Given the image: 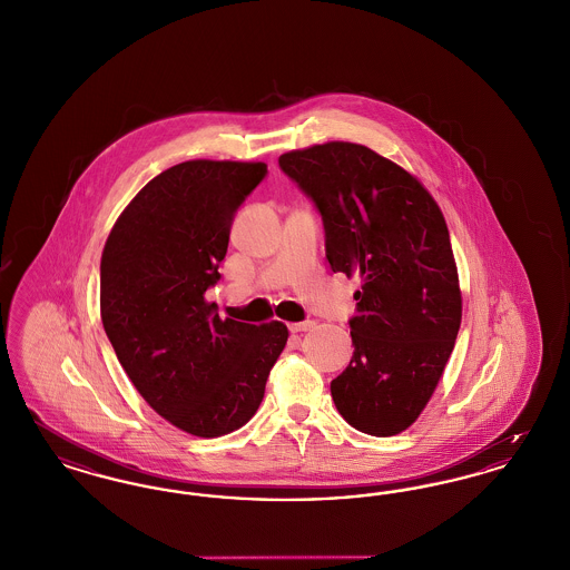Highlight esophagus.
<instances>
[{"label": "esophagus", "mask_w": 570, "mask_h": 570, "mask_svg": "<svg viewBox=\"0 0 570 570\" xmlns=\"http://www.w3.org/2000/svg\"><path fill=\"white\" fill-rule=\"evenodd\" d=\"M314 320H305V322H296V324H291L288 328H291V333H305V331H312L314 328Z\"/></svg>", "instance_id": "obj_1"}]
</instances>
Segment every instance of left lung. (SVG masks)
Returning <instances> with one entry per match:
<instances>
[{
  "mask_svg": "<svg viewBox=\"0 0 570 570\" xmlns=\"http://www.w3.org/2000/svg\"><path fill=\"white\" fill-rule=\"evenodd\" d=\"M279 167L318 207L331 269L361 277L335 407L361 433H403L431 401L462 320L445 218L417 178L361 144L293 150Z\"/></svg>",
  "mask_w": 570,
  "mask_h": 570,
  "instance_id": "8db88e82",
  "label": "left lung"
}]
</instances>
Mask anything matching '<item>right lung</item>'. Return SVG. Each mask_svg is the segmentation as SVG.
Wrapping results in <instances>:
<instances>
[{
    "label": "right lung",
    "mask_w": 570,
    "mask_h": 570,
    "mask_svg": "<svg viewBox=\"0 0 570 570\" xmlns=\"http://www.w3.org/2000/svg\"><path fill=\"white\" fill-rule=\"evenodd\" d=\"M265 163L186 160L146 184L101 254V322L144 401L176 429L223 436L258 410L288 342L282 322L220 318L205 291L220 274L239 205Z\"/></svg>",
    "instance_id": "right-lung-1"
}]
</instances>
